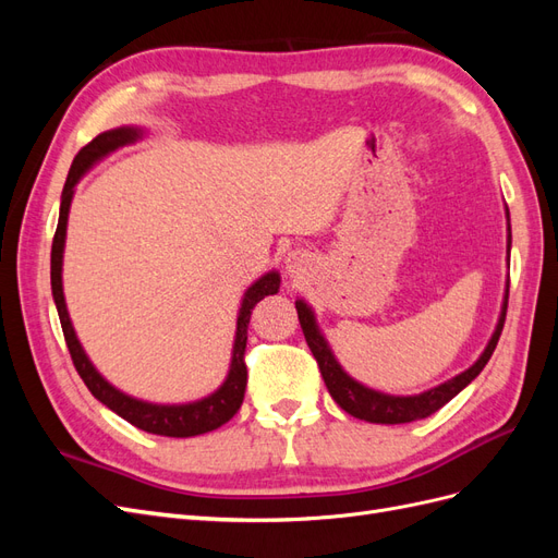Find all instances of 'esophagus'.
I'll list each match as a JSON object with an SVG mask.
<instances>
[{"label": "esophagus", "instance_id": "obj_1", "mask_svg": "<svg viewBox=\"0 0 558 558\" xmlns=\"http://www.w3.org/2000/svg\"><path fill=\"white\" fill-rule=\"evenodd\" d=\"M310 267V256L302 251H291L289 258H286V272L291 277H300Z\"/></svg>", "mask_w": 558, "mask_h": 558}]
</instances>
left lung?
<instances>
[{
	"label": "left lung",
	"mask_w": 558,
	"mask_h": 558,
	"mask_svg": "<svg viewBox=\"0 0 558 558\" xmlns=\"http://www.w3.org/2000/svg\"><path fill=\"white\" fill-rule=\"evenodd\" d=\"M505 218H508V263H510V246H512V228H510V209L505 207ZM508 295H510V277L508 283H505V295H502V307H500V316L496 330L492 335V340L484 347L482 356L472 363L468 369H463L461 375H456L451 379H447L440 386H433L424 393L416 396H391V393H381L375 391V388L363 386L361 381L353 379L351 375L344 373V367L340 365V361L335 359V353L328 344V340L320 332L314 310L307 305L305 300H295V310H298V318L302 332H305V340L314 353V359L318 363L320 377H324L328 391L332 396V400L340 404V408L363 421H369V424H410V421L416 418H426L430 414H435L440 408L453 398L459 396L463 388L475 379L484 365L492 359V353L500 340L502 332V324H505V312H508Z\"/></svg>",
	"instance_id": "8db88e82"
}]
</instances>
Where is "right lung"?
Masks as SVG:
<instances>
[{"mask_svg": "<svg viewBox=\"0 0 558 558\" xmlns=\"http://www.w3.org/2000/svg\"><path fill=\"white\" fill-rule=\"evenodd\" d=\"M142 137H144L142 128L123 125V128L97 134V137L88 146H83L78 150V156L74 158V162L70 167V174H66L62 197H60L58 230L53 238V248H50V289H53V300L58 307L66 349H70L76 373L81 375L83 384L88 386V391L99 402L107 404L111 412L123 416L125 421H130L132 426H137L146 433L165 435V437H193V435H202V433L221 428L242 408L244 391H246L244 349H246V328H248L251 310L256 307L265 295L279 293L281 277L277 269H269V272H265L260 279L253 281L246 289V293L242 298L240 314H238V332H234L228 377L221 386L216 388L214 393L199 398V400H193V402H183V404H158V402H146L140 398H132L99 375L97 367L88 359V353L83 351V347L78 342L70 312H66V302H64L62 256H64V240H66V221H70V207L74 199L76 183L83 179V174H86L93 165H97L99 160L113 154L116 148L134 144Z\"/></svg>", "mask_w": 558, "mask_h": 558, "instance_id": "obj_1", "label": "right lung"}]
</instances>
